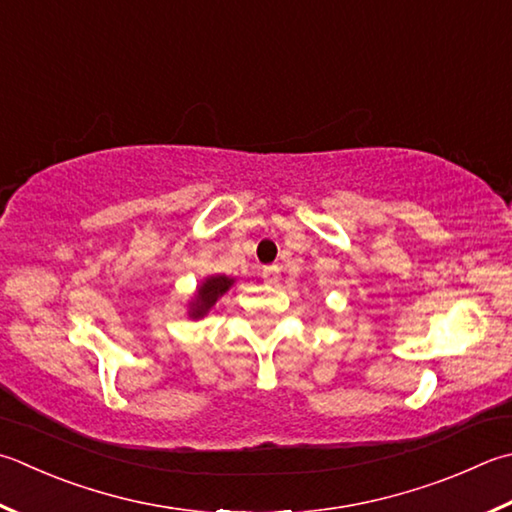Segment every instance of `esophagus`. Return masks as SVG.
Masks as SVG:
<instances>
[{"mask_svg":"<svg viewBox=\"0 0 512 512\" xmlns=\"http://www.w3.org/2000/svg\"><path fill=\"white\" fill-rule=\"evenodd\" d=\"M263 278L267 283H276L278 281V274H281V269H278V265H269V267H263Z\"/></svg>","mask_w":512,"mask_h":512,"instance_id":"obj_1","label":"esophagus"}]
</instances>
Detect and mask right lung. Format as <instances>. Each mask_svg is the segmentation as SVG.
Segmentation results:
<instances>
[{
    "instance_id": "1",
    "label": "right lung",
    "mask_w": 512,
    "mask_h": 512,
    "mask_svg": "<svg viewBox=\"0 0 512 512\" xmlns=\"http://www.w3.org/2000/svg\"><path fill=\"white\" fill-rule=\"evenodd\" d=\"M231 283H234V281H231V278H227V276H211V278H207V281L202 283L200 289H198L196 301L191 303V316L198 318L202 314H207L209 307L218 301V296H223L227 292V289L231 287Z\"/></svg>"
}]
</instances>
